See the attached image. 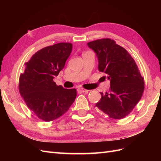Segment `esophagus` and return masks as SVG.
<instances>
[{
    "instance_id": "obj_1",
    "label": "esophagus",
    "mask_w": 161,
    "mask_h": 161,
    "mask_svg": "<svg viewBox=\"0 0 161 161\" xmlns=\"http://www.w3.org/2000/svg\"><path fill=\"white\" fill-rule=\"evenodd\" d=\"M77 91H79V92H87L89 91V90H86V89H83V88H78V89H77Z\"/></svg>"
}]
</instances>
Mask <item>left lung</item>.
<instances>
[{"instance_id": "8db88e82", "label": "left lung", "mask_w": 161, "mask_h": 161, "mask_svg": "<svg viewBox=\"0 0 161 161\" xmlns=\"http://www.w3.org/2000/svg\"><path fill=\"white\" fill-rule=\"evenodd\" d=\"M98 58V69L110 80L109 91L100 92L96 106L109 118L119 119L133 110L144 89V78L133 58L123 47L109 38L87 43ZM105 78V76H104Z\"/></svg>"}]
</instances>
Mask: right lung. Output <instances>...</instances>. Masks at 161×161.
Wrapping results in <instances>:
<instances>
[{
  "label": "right lung",
  "mask_w": 161,
  "mask_h": 161,
  "mask_svg": "<svg viewBox=\"0 0 161 161\" xmlns=\"http://www.w3.org/2000/svg\"><path fill=\"white\" fill-rule=\"evenodd\" d=\"M70 43H58L43 47L26 62L21 74L19 91L27 107L37 118L50 121L69 110L76 97L75 89H67L53 80L70 55Z\"/></svg>",
  "instance_id": "1"
}]
</instances>
